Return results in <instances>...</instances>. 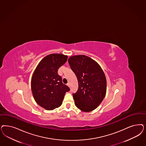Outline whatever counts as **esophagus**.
Instances as JSON below:
<instances>
[{
    "instance_id": "esophagus-1",
    "label": "esophagus",
    "mask_w": 146,
    "mask_h": 146,
    "mask_svg": "<svg viewBox=\"0 0 146 146\" xmlns=\"http://www.w3.org/2000/svg\"><path fill=\"white\" fill-rule=\"evenodd\" d=\"M66 85H67V86H68L69 87V86H70V83H68Z\"/></svg>"
}]
</instances>
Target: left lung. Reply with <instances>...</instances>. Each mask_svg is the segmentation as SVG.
Returning a JSON list of instances; mask_svg holds the SVG:
<instances>
[{
  "instance_id": "1",
  "label": "left lung",
  "mask_w": 146,
  "mask_h": 146,
  "mask_svg": "<svg viewBox=\"0 0 146 146\" xmlns=\"http://www.w3.org/2000/svg\"><path fill=\"white\" fill-rule=\"evenodd\" d=\"M68 62L78 82V91L73 94L76 106L85 112L94 110L106 93L107 82L102 68L94 60L84 55L70 57Z\"/></svg>"
}]
</instances>
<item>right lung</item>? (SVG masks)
Masks as SVG:
<instances>
[{
	"label": "right lung",
	"instance_id": "add662e5",
	"mask_svg": "<svg viewBox=\"0 0 146 146\" xmlns=\"http://www.w3.org/2000/svg\"><path fill=\"white\" fill-rule=\"evenodd\" d=\"M67 58V55L61 54H49L41 60L33 72L31 90L34 99L47 110L60 107L66 92L70 90L57 73Z\"/></svg>",
	"mask_w": 146,
	"mask_h": 146
}]
</instances>
